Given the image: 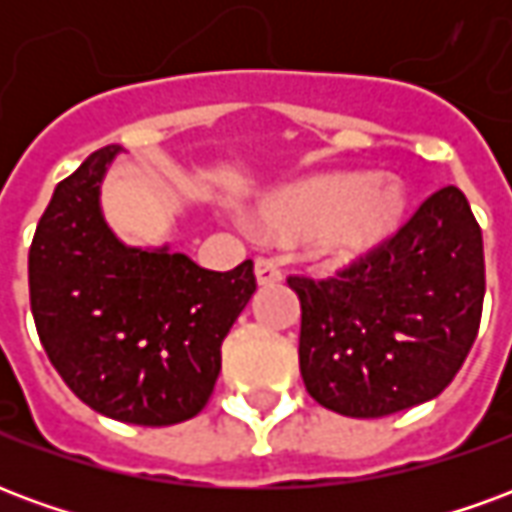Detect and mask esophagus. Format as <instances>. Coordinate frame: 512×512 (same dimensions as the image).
I'll use <instances>...</instances> for the list:
<instances>
[{"label":"esophagus","instance_id":"obj_1","mask_svg":"<svg viewBox=\"0 0 512 512\" xmlns=\"http://www.w3.org/2000/svg\"><path fill=\"white\" fill-rule=\"evenodd\" d=\"M255 279H257V285H274V282L282 279V271L274 266V260H268V257H257Z\"/></svg>","mask_w":512,"mask_h":512}]
</instances>
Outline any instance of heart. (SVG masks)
I'll return each instance as SVG.
<instances>
[{
    "mask_svg": "<svg viewBox=\"0 0 512 512\" xmlns=\"http://www.w3.org/2000/svg\"><path fill=\"white\" fill-rule=\"evenodd\" d=\"M408 197L403 183L384 175L340 172L288 183L257 202V224L279 241L310 238L326 263H354L395 233Z\"/></svg>",
    "mask_w": 512,
    "mask_h": 512,
    "instance_id": "obj_1",
    "label": "heart"
}]
</instances>
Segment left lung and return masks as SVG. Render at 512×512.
<instances>
[{
  "label": "left lung",
  "instance_id": "8db88e82",
  "mask_svg": "<svg viewBox=\"0 0 512 512\" xmlns=\"http://www.w3.org/2000/svg\"><path fill=\"white\" fill-rule=\"evenodd\" d=\"M288 282L307 392L343 417H386L439 397L461 370L483 312V233L463 191L444 186L365 260Z\"/></svg>",
  "mask_w": 512,
  "mask_h": 512
}]
</instances>
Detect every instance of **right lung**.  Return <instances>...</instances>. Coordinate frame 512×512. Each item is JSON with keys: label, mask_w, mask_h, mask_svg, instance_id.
Segmentation results:
<instances>
[{"label": "right lung", "mask_w": 512, "mask_h": 512, "mask_svg": "<svg viewBox=\"0 0 512 512\" xmlns=\"http://www.w3.org/2000/svg\"><path fill=\"white\" fill-rule=\"evenodd\" d=\"M120 145L57 183L29 246L40 343L73 395L131 425L200 414L222 340L255 293L252 260L208 271L172 246H131L109 227L101 186Z\"/></svg>", "instance_id": "1"}]
</instances>
